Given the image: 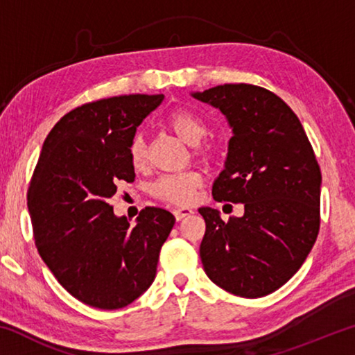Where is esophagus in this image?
Segmentation results:
<instances>
[{"label": "esophagus", "instance_id": "esophagus-1", "mask_svg": "<svg viewBox=\"0 0 355 355\" xmlns=\"http://www.w3.org/2000/svg\"><path fill=\"white\" fill-rule=\"evenodd\" d=\"M194 214V209L189 208V207H180L173 209V216H175L177 220H182L184 218H188V216Z\"/></svg>", "mask_w": 355, "mask_h": 355}]
</instances>
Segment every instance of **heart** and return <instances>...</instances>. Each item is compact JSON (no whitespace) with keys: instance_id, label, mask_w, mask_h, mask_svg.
<instances>
[{"instance_id":"obj_1","label":"heart","mask_w":355,"mask_h":355,"mask_svg":"<svg viewBox=\"0 0 355 355\" xmlns=\"http://www.w3.org/2000/svg\"><path fill=\"white\" fill-rule=\"evenodd\" d=\"M167 125L183 142L197 146L208 133L207 123L196 112L189 110H175L167 116ZM203 148H199L202 152ZM130 161L135 169H144L148 161L146 141L141 135H136L128 147ZM202 175L196 171L171 173L156 180L152 186V194L156 199L173 203V205H188L200 188Z\"/></svg>"}]
</instances>
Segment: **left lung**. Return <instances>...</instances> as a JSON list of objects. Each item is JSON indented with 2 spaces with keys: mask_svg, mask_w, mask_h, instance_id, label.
Wrapping results in <instances>:
<instances>
[{
  "mask_svg": "<svg viewBox=\"0 0 355 355\" xmlns=\"http://www.w3.org/2000/svg\"><path fill=\"white\" fill-rule=\"evenodd\" d=\"M192 97L219 107L233 130L214 200L244 205V216L227 222L199 208L203 269L235 296L263 297L299 271L316 241L320 164L296 114L268 89L224 84Z\"/></svg>",
  "mask_w": 355,
  "mask_h": 355,
  "instance_id": "obj_1",
  "label": "left lung"
}]
</instances>
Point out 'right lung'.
<instances>
[{
    "label": "right lung",
    "instance_id": "obj_1",
    "mask_svg": "<svg viewBox=\"0 0 355 355\" xmlns=\"http://www.w3.org/2000/svg\"><path fill=\"white\" fill-rule=\"evenodd\" d=\"M164 100L120 95L81 105L46 136L28 189L42 260L71 296L101 310L127 307L152 285L175 218L146 207L136 225L110 205L120 182H135L128 147Z\"/></svg>",
    "mask_w": 355,
    "mask_h": 355
}]
</instances>
